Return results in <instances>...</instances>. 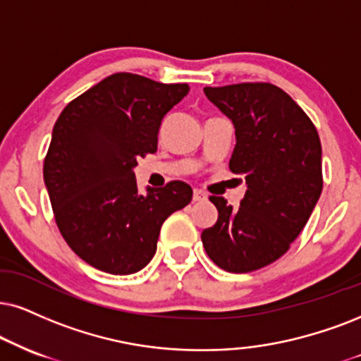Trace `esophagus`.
Masks as SVG:
<instances>
[{
  "instance_id": "34e87169",
  "label": "esophagus",
  "mask_w": 361,
  "mask_h": 361,
  "mask_svg": "<svg viewBox=\"0 0 361 361\" xmlns=\"http://www.w3.org/2000/svg\"><path fill=\"white\" fill-rule=\"evenodd\" d=\"M192 199H194V202H202V201H206V199H207V195H206V192H202V190H199V189H194Z\"/></svg>"
}]
</instances>
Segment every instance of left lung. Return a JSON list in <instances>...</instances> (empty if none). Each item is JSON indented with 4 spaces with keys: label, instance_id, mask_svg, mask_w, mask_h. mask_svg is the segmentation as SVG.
<instances>
[{
    "label": "left lung",
    "instance_id": "8db88e82",
    "mask_svg": "<svg viewBox=\"0 0 361 361\" xmlns=\"http://www.w3.org/2000/svg\"><path fill=\"white\" fill-rule=\"evenodd\" d=\"M204 93L234 123L229 169L246 179L247 190L238 209L209 197L219 216L201 239L221 269L249 273L279 259L308 222L323 189L322 142L303 109L271 83Z\"/></svg>",
    "mask_w": 361,
    "mask_h": 361
}]
</instances>
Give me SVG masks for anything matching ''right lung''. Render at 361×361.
<instances>
[{
    "label": "right lung",
    "mask_w": 361,
    "mask_h": 361,
    "mask_svg": "<svg viewBox=\"0 0 361 361\" xmlns=\"http://www.w3.org/2000/svg\"><path fill=\"white\" fill-rule=\"evenodd\" d=\"M188 93V83L114 73L70 102L55 122L44 185L66 244L93 268L110 274L145 268L164 221L192 199L182 180L142 195L133 173L137 160L157 150L162 118Z\"/></svg>",
    "instance_id": "obj_1"
}]
</instances>
